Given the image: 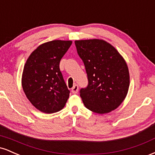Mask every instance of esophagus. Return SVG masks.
<instances>
[{
    "mask_svg": "<svg viewBox=\"0 0 155 155\" xmlns=\"http://www.w3.org/2000/svg\"><path fill=\"white\" fill-rule=\"evenodd\" d=\"M79 91V87H78L77 84H75L74 87H73L72 89H71V92H73L74 94H76Z\"/></svg>",
    "mask_w": 155,
    "mask_h": 155,
    "instance_id": "34e87169",
    "label": "esophagus"
}]
</instances>
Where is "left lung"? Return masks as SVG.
Instances as JSON below:
<instances>
[{
    "label": "left lung",
    "mask_w": 155,
    "mask_h": 155,
    "mask_svg": "<svg viewBox=\"0 0 155 155\" xmlns=\"http://www.w3.org/2000/svg\"><path fill=\"white\" fill-rule=\"evenodd\" d=\"M75 45L87 74V87L80 90L85 107L101 114L116 109L123 102L130 86L125 60L104 40L75 41Z\"/></svg>",
    "instance_id": "8db88e82"
}]
</instances>
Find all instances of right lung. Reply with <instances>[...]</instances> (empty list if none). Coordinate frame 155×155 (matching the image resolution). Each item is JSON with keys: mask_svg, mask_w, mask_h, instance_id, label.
I'll return each instance as SVG.
<instances>
[{"mask_svg": "<svg viewBox=\"0 0 155 155\" xmlns=\"http://www.w3.org/2000/svg\"><path fill=\"white\" fill-rule=\"evenodd\" d=\"M71 41L54 40L42 44L31 53L23 69L22 85L26 97L40 111L63 109L70 91L60 70V62Z\"/></svg>", "mask_w": 155, "mask_h": 155, "instance_id": "1", "label": "right lung"}]
</instances>
